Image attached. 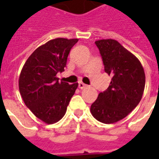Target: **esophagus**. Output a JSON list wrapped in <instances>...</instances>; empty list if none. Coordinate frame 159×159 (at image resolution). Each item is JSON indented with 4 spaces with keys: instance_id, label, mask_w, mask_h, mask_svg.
I'll list each match as a JSON object with an SVG mask.
<instances>
[{
    "instance_id": "34e87169",
    "label": "esophagus",
    "mask_w": 159,
    "mask_h": 159,
    "mask_svg": "<svg viewBox=\"0 0 159 159\" xmlns=\"http://www.w3.org/2000/svg\"><path fill=\"white\" fill-rule=\"evenodd\" d=\"M87 87H88V86H87L86 84H84V83H82V82H80V83H78V88H79V89H86Z\"/></svg>"
}]
</instances>
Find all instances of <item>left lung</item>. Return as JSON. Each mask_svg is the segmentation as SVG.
Masks as SVG:
<instances>
[{
  "mask_svg": "<svg viewBox=\"0 0 159 159\" xmlns=\"http://www.w3.org/2000/svg\"><path fill=\"white\" fill-rule=\"evenodd\" d=\"M102 57L105 71L112 76L108 89L99 93L91 105L93 117L103 123H113L127 117L140 103L146 76L140 60L113 39L95 42Z\"/></svg>",
  "mask_w": 159,
  "mask_h": 159,
  "instance_id": "obj_1",
  "label": "left lung"
}]
</instances>
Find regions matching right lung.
I'll return each mask as SVG.
<instances>
[{
    "instance_id": "1",
    "label": "right lung",
    "mask_w": 159,
    "mask_h": 159,
    "mask_svg": "<svg viewBox=\"0 0 159 159\" xmlns=\"http://www.w3.org/2000/svg\"><path fill=\"white\" fill-rule=\"evenodd\" d=\"M78 39L56 38L34 51L23 66L19 88L26 107L48 124L57 123L67 110L78 83L59 82L57 73L66 66L67 57Z\"/></svg>"
}]
</instances>
